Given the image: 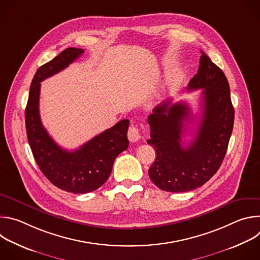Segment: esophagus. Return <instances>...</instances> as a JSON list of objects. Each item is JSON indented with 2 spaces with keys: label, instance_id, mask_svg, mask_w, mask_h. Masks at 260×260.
Returning <instances> with one entry per match:
<instances>
[{
  "label": "esophagus",
  "instance_id": "obj_1",
  "mask_svg": "<svg viewBox=\"0 0 260 260\" xmlns=\"http://www.w3.org/2000/svg\"><path fill=\"white\" fill-rule=\"evenodd\" d=\"M127 138L131 142H138L141 138L140 136V132L139 128L135 125H131L128 127V132H127Z\"/></svg>",
  "mask_w": 260,
  "mask_h": 260
}]
</instances>
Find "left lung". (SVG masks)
<instances>
[{
  "label": "left lung",
  "instance_id": "1",
  "mask_svg": "<svg viewBox=\"0 0 260 260\" xmlns=\"http://www.w3.org/2000/svg\"><path fill=\"white\" fill-rule=\"evenodd\" d=\"M202 89L203 116L193 141L182 146L185 121L190 109L171 100L154 108L148 117L150 139L156 157L148 174L158 188L185 192L201 187L220 168L233 133L235 110L229 81L220 68L202 51L198 74L187 90Z\"/></svg>",
  "mask_w": 260,
  "mask_h": 260
}]
</instances>
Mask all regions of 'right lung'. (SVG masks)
<instances>
[{"instance_id": "add662e5", "label": "right lung", "mask_w": 260, "mask_h": 260, "mask_svg": "<svg viewBox=\"0 0 260 260\" xmlns=\"http://www.w3.org/2000/svg\"><path fill=\"white\" fill-rule=\"evenodd\" d=\"M83 52L80 48H67L37 70L25 108L26 135L36 162L54 186L80 194L100 188L107 181L115 158L128 147L129 124L128 119L120 120L74 151L62 149L43 126L39 112L40 83L67 68Z\"/></svg>"}]
</instances>
